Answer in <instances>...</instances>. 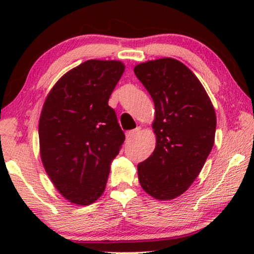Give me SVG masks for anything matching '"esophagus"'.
<instances>
[{"label":"esophagus","instance_id":"34e87169","mask_svg":"<svg viewBox=\"0 0 254 254\" xmlns=\"http://www.w3.org/2000/svg\"><path fill=\"white\" fill-rule=\"evenodd\" d=\"M138 133H140V128H136V129H133V130H129L127 133V138L128 140H133V138H135L138 135Z\"/></svg>","mask_w":254,"mask_h":254}]
</instances>
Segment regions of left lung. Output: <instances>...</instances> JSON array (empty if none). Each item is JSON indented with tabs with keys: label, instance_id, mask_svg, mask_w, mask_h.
I'll return each mask as SVG.
<instances>
[{
	"label": "left lung",
	"instance_id": "8db88e82",
	"mask_svg": "<svg viewBox=\"0 0 254 254\" xmlns=\"http://www.w3.org/2000/svg\"><path fill=\"white\" fill-rule=\"evenodd\" d=\"M155 104V150L137 165L140 184L157 200L183 194L199 176L214 145L216 114L206 90L182 62L171 58L135 65Z\"/></svg>",
	"mask_w": 254,
	"mask_h": 254
}]
</instances>
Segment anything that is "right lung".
Instances as JSON below:
<instances>
[{"mask_svg": "<svg viewBox=\"0 0 254 254\" xmlns=\"http://www.w3.org/2000/svg\"><path fill=\"white\" fill-rule=\"evenodd\" d=\"M125 71L120 61L88 60L62 76L39 120L40 156L55 189L88 206L105 190L125 134L109 99Z\"/></svg>", "mask_w": 254, "mask_h": 254, "instance_id": "right-lung-1", "label": "right lung"}]
</instances>
